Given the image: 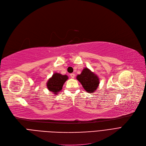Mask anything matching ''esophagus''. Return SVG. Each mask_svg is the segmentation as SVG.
<instances>
[{
    "label": "esophagus",
    "mask_w": 146,
    "mask_h": 146,
    "mask_svg": "<svg viewBox=\"0 0 146 146\" xmlns=\"http://www.w3.org/2000/svg\"><path fill=\"white\" fill-rule=\"evenodd\" d=\"M70 77H71L72 78H74L75 77V74H74V73H72V74H70Z\"/></svg>",
    "instance_id": "34e87169"
}]
</instances>
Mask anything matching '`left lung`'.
Returning a JSON list of instances; mask_svg holds the SVG:
<instances>
[{
    "label": "left lung",
    "mask_w": 146,
    "mask_h": 146,
    "mask_svg": "<svg viewBox=\"0 0 146 146\" xmlns=\"http://www.w3.org/2000/svg\"><path fill=\"white\" fill-rule=\"evenodd\" d=\"M76 79L82 84L85 91L90 94L96 91L100 83L98 76L88 67L83 69L82 73L76 76Z\"/></svg>",
    "instance_id": "left-lung-1"
}]
</instances>
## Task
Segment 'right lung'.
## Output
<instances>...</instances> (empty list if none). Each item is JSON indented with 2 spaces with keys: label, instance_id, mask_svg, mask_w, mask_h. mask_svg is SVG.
I'll use <instances>...</instances> for the list:
<instances>
[{
  "label": "right lung",
  "instance_id": "obj_1",
  "mask_svg": "<svg viewBox=\"0 0 146 146\" xmlns=\"http://www.w3.org/2000/svg\"><path fill=\"white\" fill-rule=\"evenodd\" d=\"M68 77L67 75H63L58 73H53L51 78L47 82V88L51 94L57 95L61 92L64 83L68 80Z\"/></svg>",
  "mask_w": 146,
  "mask_h": 146
}]
</instances>
